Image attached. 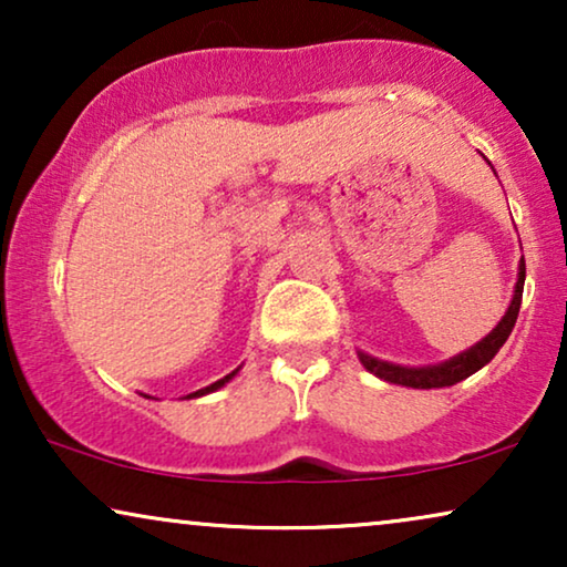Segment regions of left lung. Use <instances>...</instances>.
I'll use <instances>...</instances> for the list:
<instances>
[{"label":"left lung","instance_id":"obj_1","mask_svg":"<svg viewBox=\"0 0 567 567\" xmlns=\"http://www.w3.org/2000/svg\"><path fill=\"white\" fill-rule=\"evenodd\" d=\"M491 165V162H487ZM495 173V169H493ZM524 278H526V262L524 258L518 260V278L514 286V297H511V305L506 309V315L501 317V322L487 332L483 340H477L475 346H470L467 351L452 355V359L441 361V363H431V367H402V363H392V361H382L374 359V355L359 351V361L363 363V369L371 371V374L384 379V382L392 384H402V386H413V390H433V386H452L462 379H467L491 363L495 359V353L501 351L503 343H506L511 330H514L516 317H518V307H522V293H524Z\"/></svg>","mask_w":567,"mask_h":567}]
</instances>
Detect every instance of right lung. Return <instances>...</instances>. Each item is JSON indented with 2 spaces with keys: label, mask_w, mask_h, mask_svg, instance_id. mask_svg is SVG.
<instances>
[{
  "label": "right lung",
  "mask_w": 567,
  "mask_h": 567,
  "mask_svg": "<svg viewBox=\"0 0 567 567\" xmlns=\"http://www.w3.org/2000/svg\"><path fill=\"white\" fill-rule=\"evenodd\" d=\"M237 371H239V367H237L235 371H231V374H227V377H224V379H219V382L208 384V386H204V390H196V392L185 394V400H193V398H204V394H212V392H216V390H221V386H224V384H227V382H229V379L237 374Z\"/></svg>",
  "instance_id": "obj_1"
}]
</instances>
